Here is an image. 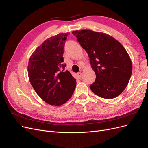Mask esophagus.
<instances>
[{
	"label": "esophagus",
	"mask_w": 148,
	"mask_h": 148,
	"mask_svg": "<svg viewBox=\"0 0 148 148\" xmlns=\"http://www.w3.org/2000/svg\"><path fill=\"white\" fill-rule=\"evenodd\" d=\"M77 75H78V78H81V77H82V73L81 72H78V73H77Z\"/></svg>",
	"instance_id": "34e87169"
}]
</instances>
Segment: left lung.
Instances as JSON below:
<instances>
[{
    "label": "left lung",
    "mask_w": 148,
    "mask_h": 148,
    "mask_svg": "<svg viewBox=\"0 0 148 148\" xmlns=\"http://www.w3.org/2000/svg\"><path fill=\"white\" fill-rule=\"evenodd\" d=\"M89 57L96 80L89 86L91 91L105 99H113L127 87L132 73L128 53L111 36L89 29L72 32Z\"/></svg>",
    "instance_id": "1"
}]
</instances>
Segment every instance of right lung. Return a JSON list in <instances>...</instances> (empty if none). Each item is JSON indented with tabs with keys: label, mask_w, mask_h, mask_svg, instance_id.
<instances>
[{
	"label": "right lung",
	"mask_w": 148,
	"mask_h": 148,
	"mask_svg": "<svg viewBox=\"0 0 148 148\" xmlns=\"http://www.w3.org/2000/svg\"><path fill=\"white\" fill-rule=\"evenodd\" d=\"M68 34L59 33L46 39L32 53L28 62L31 84L44 101L52 106L62 105L70 99L77 84L63 64Z\"/></svg>",
	"instance_id": "1"
}]
</instances>
